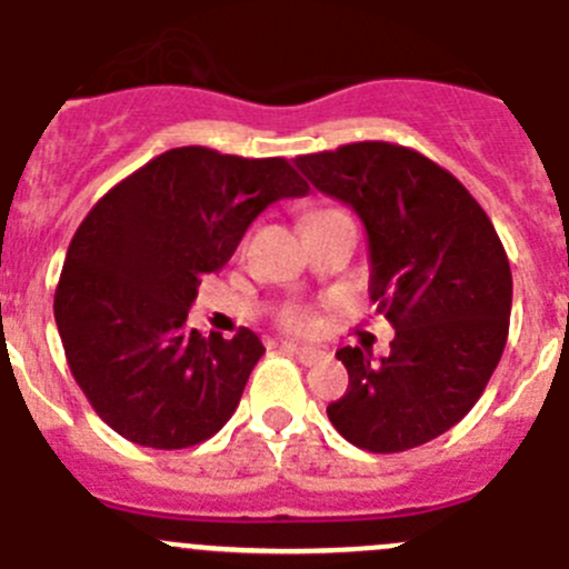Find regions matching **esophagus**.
<instances>
[{"label":"esophagus","mask_w":569,"mask_h":569,"mask_svg":"<svg viewBox=\"0 0 569 569\" xmlns=\"http://www.w3.org/2000/svg\"><path fill=\"white\" fill-rule=\"evenodd\" d=\"M284 352H290V356L296 358V361L299 363H305V367H312V363H319L321 358H327L325 352H321V349H316V347H299V343H284Z\"/></svg>","instance_id":"obj_1"}]
</instances>
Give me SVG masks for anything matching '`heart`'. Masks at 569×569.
I'll use <instances>...</instances> for the list:
<instances>
[{"mask_svg":"<svg viewBox=\"0 0 569 569\" xmlns=\"http://www.w3.org/2000/svg\"><path fill=\"white\" fill-rule=\"evenodd\" d=\"M332 211H338V208H321V211H316L312 217H321V213H332ZM279 321H281V327L290 332L319 330V312L312 310L310 305H288L284 310H281Z\"/></svg>","mask_w":569,"mask_h":569,"instance_id":"heart-1","label":"heart"}]
</instances>
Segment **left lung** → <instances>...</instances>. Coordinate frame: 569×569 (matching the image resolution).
<instances>
[{
  "instance_id": "left-lung-1",
  "label": "left lung",
  "mask_w": 569,
  "mask_h": 569,
  "mask_svg": "<svg viewBox=\"0 0 569 569\" xmlns=\"http://www.w3.org/2000/svg\"><path fill=\"white\" fill-rule=\"evenodd\" d=\"M296 166L361 217L369 299L395 327L380 361L338 349L349 387L327 406L330 423L372 455L423 446L473 409L502 358L513 279L497 228L451 171L409 146L361 140Z\"/></svg>"
}]
</instances>
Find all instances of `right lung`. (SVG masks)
<instances>
[{
	"label": "right lung",
	"mask_w": 569,
	"mask_h": 569,
	"mask_svg": "<svg viewBox=\"0 0 569 569\" xmlns=\"http://www.w3.org/2000/svg\"><path fill=\"white\" fill-rule=\"evenodd\" d=\"M307 191L284 158L180 146L92 206L53 312L72 378L109 429L171 451L228 423L264 347L248 327L233 338L189 330V307L270 202Z\"/></svg>",
	"instance_id": "add662e5"
}]
</instances>
